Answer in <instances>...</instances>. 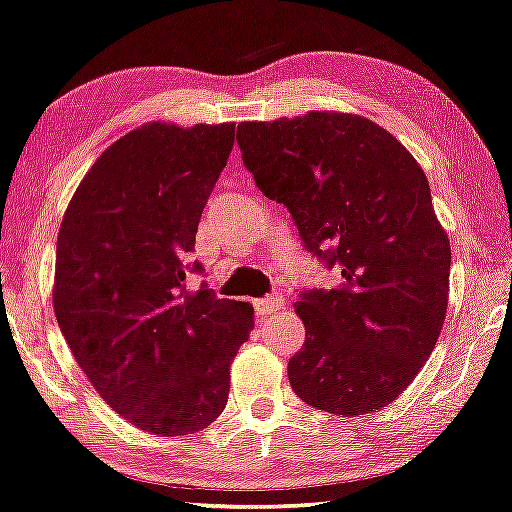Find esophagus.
Instances as JSON below:
<instances>
[{
    "instance_id": "esophagus-1",
    "label": "esophagus",
    "mask_w": 512,
    "mask_h": 512,
    "mask_svg": "<svg viewBox=\"0 0 512 512\" xmlns=\"http://www.w3.org/2000/svg\"><path fill=\"white\" fill-rule=\"evenodd\" d=\"M254 308H256V313L261 315V318H266V315H273V313L285 308V296L270 294V296H266V299H256Z\"/></svg>"
}]
</instances>
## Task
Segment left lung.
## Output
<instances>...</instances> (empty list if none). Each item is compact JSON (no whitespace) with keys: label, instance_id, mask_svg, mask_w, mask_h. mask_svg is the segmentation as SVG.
<instances>
[{"label":"left lung","instance_id":"left-lung-1","mask_svg":"<svg viewBox=\"0 0 512 512\" xmlns=\"http://www.w3.org/2000/svg\"><path fill=\"white\" fill-rule=\"evenodd\" d=\"M237 142L308 249L342 266L337 287L294 304L306 327L287 368L294 394L339 418L382 410L432 356L449 306L451 242L420 163L356 113L246 121Z\"/></svg>","mask_w":512,"mask_h":512}]
</instances>
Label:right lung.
I'll return each instance as SVG.
<instances>
[{
    "label": "right lung",
    "instance_id": "1",
    "mask_svg": "<svg viewBox=\"0 0 512 512\" xmlns=\"http://www.w3.org/2000/svg\"><path fill=\"white\" fill-rule=\"evenodd\" d=\"M232 144L235 123L130 130L87 170L56 239L54 313L75 363L121 418L159 437L223 413L230 365L254 330L249 301L185 287Z\"/></svg>",
    "mask_w": 512,
    "mask_h": 512
}]
</instances>
